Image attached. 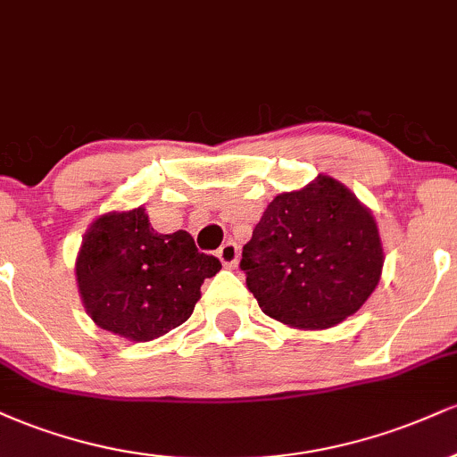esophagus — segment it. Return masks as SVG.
I'll use <instances>...</instances> for the list:
<instances>
[{
  "label": "esophagus",
  "instance_id": "esophagus-1",
  "mask_svg": "<svg viewBox=\"0 0 457 457\" xmlns=\"http://www.w3.org/2000/svg\"><path fill=\"white\" fill-rule=\"evenodd\" d=\"M217 255H219V260L223 262V266L234 269L236 262H238V246H236V243H232V240H228V243H223L221 246H219Z\"/></svg>",
  "mask_w": 457,
  "mask_h": 457
}]
</instances>
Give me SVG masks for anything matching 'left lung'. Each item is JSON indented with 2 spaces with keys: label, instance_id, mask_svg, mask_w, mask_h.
<instances>
[{
  "label": "left lung",
  "instance_id": "obj_1",
  "mask_svg": "<svg viewBox=\"0 0 457 457\" xmlns=\"http://www.w3.org/2000/svg\"><path fill=\"white\" fill-rule=\"evenodd\" d=\"M382 264L374 217L330 176L272 199L240 260L262 312L296 328H328L359 312Z\"/></svg>",
  "mask_w": 457,
  "mask_h": 457
}]
</instances>
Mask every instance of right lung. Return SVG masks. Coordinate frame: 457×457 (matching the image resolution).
Masks as SVG:
<instances>
[{
    "label": "right lung",
    "mask_w": 457,
    "mask_h": 457,
    "mask_svg": "<svg viewBox=\"0 0 457 457\" xmlns=\"http://www.w3.org/2000/svg\"><path fill=\"white\" fill-rule=\"evenodd\" d=\"M221 270L193 236L154 232L145 208L107 212L83 236L77 286L98 327L130 342H150L191 318L204 279Z\"/></svg>",
    "instance_id": "right-lung-1"
}]
</instances>
